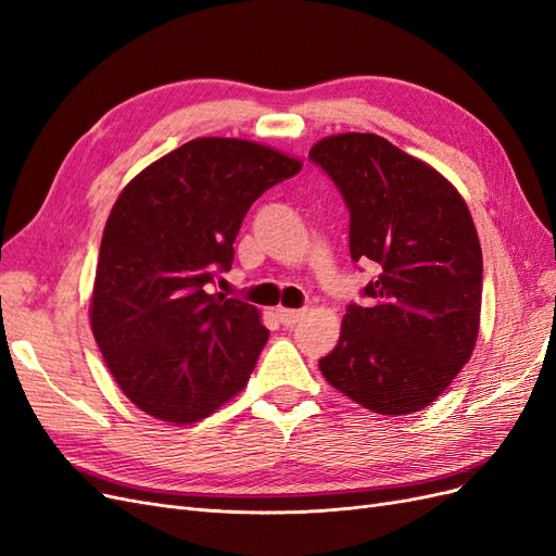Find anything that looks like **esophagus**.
Masks as SVG:
<instances>
[{
    "label": "esophagus",
    "instance_id": "esophagus-1",
    "mask_svg": "<svg viewBox=\"0 0 556 556\" xmlns=\"http://www.w3.org/2000/svg\"><path fill=\"white\" fill-rule=\"evenodd\" d=\"M304 313L306 311H294V308H278V317H280V323L285 325V327H292V325H296L301 317H304Z\"/></svg>",
    "mask_w": 556,
    "mask_h": 556
}]
</instances>
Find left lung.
<instances>
[{
    "label": "left lung",
    "instance_id": "8db88e82",
    "mask_svg": "<svg viewBox=\"0 0 556 556\" xmlns=\"http://www.w3.org/2000/svg\"><path fill=\"white\" fill-rule=\"evenodd\" d=\"M308 160L345 199L352 260L380 271L364 288L368 306H348L319 371L374 413L422 410L476 348L482 250L473 217L447 178L378 134H336Z\"/></svg>",
    "mask_w": 556,
    "mask_h": 556
}]
</instances>
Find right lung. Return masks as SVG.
Masks as SVG:
<instances>
[{
  "instance_id": "right-lung-1",
  "label": "right lung",
  "mask_w": 556,
  "mask_h": 556,
  "mask_svg": "<svg viewBox=\"0 0 556 556\" xmlns=\"http://www.w3.org/2000/svg\"><path fill=\"white\" fill-rule=\"evenodd\" d=\"M301 162L243 139L182 143L127 182L99 248L90 323L125 396L192 425L248 384L268 329L241 299L208 294L248 208Z\"/></svg>"
}]
</instances>
